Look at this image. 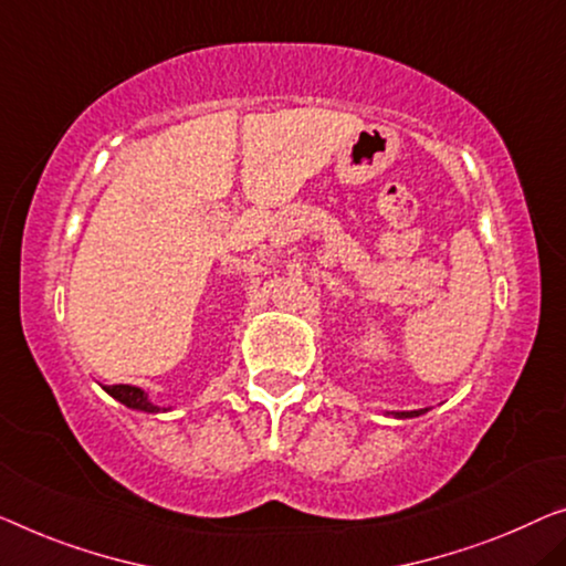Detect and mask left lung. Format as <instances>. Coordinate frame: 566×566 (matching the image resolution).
Wrapping results in <instances>:
<instances>
[{"label":"left lung","instance_id":"8db88e82","mask_svg":"<svg viewBox=\"0 0 566 566\" xmlns=\"http://www.w3.org/2000/svg\"><path fill=\"white\" fill-rule=\"evenodd\" d=\"M421 411H401V415H396V417H419Z\"/></svg>","mask_w":566,"mask_h":566}]
</instances>
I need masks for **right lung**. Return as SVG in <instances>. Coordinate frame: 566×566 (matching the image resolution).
Segmentation results:
<instances>
[{
    "mask_svg": "<svg viewBox=\"0 0 566 566\" xmlns=\"http://www.w3.org/2000/svg\"><path fill=\"white\" fill-rule=\"evenodd\" d=\"M106 394H112L116 401H122L124 407L129 409H139V411H159L155 403H149L147 394L137 389V386H126V384H116V386H106Z\"/></svg>",
    "mask_w": 566,
    "mask_h": 566,
    "instance_id": "right-lung-1",
    "label": "right lung"
}]
</instances>
